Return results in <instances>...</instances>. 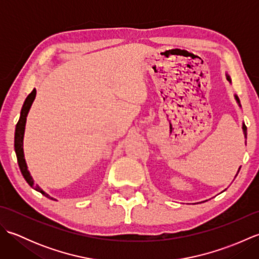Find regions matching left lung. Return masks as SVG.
Here are the masks:
<instances>
[{"instance_id":"1","label":"left lung","mask_w":259,"mask_h":259,"mask_svg":"<svg viewBox=\"0 0 259 259\" xmlns=\"http://www.w3.org/2000/svg\"><path fill=\"white\" fill-rule=\"evenodd\" d=\"M226 76H227V80H228L229 82H232V79H230V76H229L228 74H226ZM235 99H236V100H237V102L239 103V99H238L237 96H235ZM239 106H240V104H239ZM243 130H244V135H245V138H246V137H247V126H246L245 124H243ZM239 170H240V168H239ZM239 170H238V172H239ZM238 172H237V174H238Z\"/></svg>"}]
</instances>
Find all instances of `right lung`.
<instances>
[{"label":"right lung","instance_id":"1","mask_svg":"<svg viewBox=\"0 0 259 259\" xmlns=\"http://www.w3.org/2000/svg\"><path fill=\"white\" fill-rule=\"evenodd\" d=\"M35 95H36V90L34 89L29 96H27V98L24 101L23 107H22L20 119L18 121V123H16V128H15L14 148H15V153H16V158H18V163H19L20 170H21L22 175H23L24 179L26 180V183L29 184L33 189H35L36 191H40L42 195H45L46 197L50 198V199H53V198H51L48 194H46V192L43 191L40 187L33 184V179L31 177L29 170H27V166H26V162L24 159V153H23V137H24V129H25V122H26V115H27V113H29V110L32 106V102L34 101ZM53 200H56V199H53Z\"/></svg>","mask_w":259,"mask_h":259}]
</instances>
